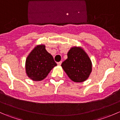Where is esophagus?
Returning <instances> with one entry per match:
<instances>
[{
	"mask_svg": "<svg viewBox=\"0 0 120 120\" xmlns=\"http://www.w3.org/2000/svg\"><path fill=\"white\" fill-rule=\"evenodd\" d=\"M61 63H62V61H60V62L57 63V65L58 66H61Z\"/></svg>",
	"mask_w": 120,
	"mask_h": 120,
	"instance_id": "esophagus-1",
	"label": "esophagus"
}]
</instances>
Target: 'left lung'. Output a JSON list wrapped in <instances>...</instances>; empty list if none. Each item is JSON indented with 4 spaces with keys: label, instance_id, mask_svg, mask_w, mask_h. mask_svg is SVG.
Instances as JSON below:
<instances>
[{
    "label": "left lung",
    "instance_id": "left-lung-1",
    "mask_svg": "<svg viewBox=\"0 0 120 120\" xmlns=\"http://www.w3.org/2000/svg\"><path fill=\"white\" fill-rule=\"evenodd\" d=\"M67 59L61 67L68 77L75 82H82L89 78L92 64L89 56L81 47H72L67 53Z\"/></svg>",
    "mask_w": 120,
    "mask_h": 120
}]
</instances>
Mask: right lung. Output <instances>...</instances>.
Returning a JSON list of instances; mask_svg holds the SVG:
<instances>
[{
    "instance_id": "1",
    "label": "right lung",
    "mask_w": 120,
    "mask_h": 120,
    "mask_svg": "<svg viewBox=\"0 0 120 120\" xmlns=\"http://www.w3.org/2000/svg\"><path fill=\"white\" fill-rule=\"evenodd\" d=\"M56 66L52 56L46 50L45 45H39L26 57L25 71L30 79L40 81L45 79L52 69Z\"/></svg>"
}]
</instances>
